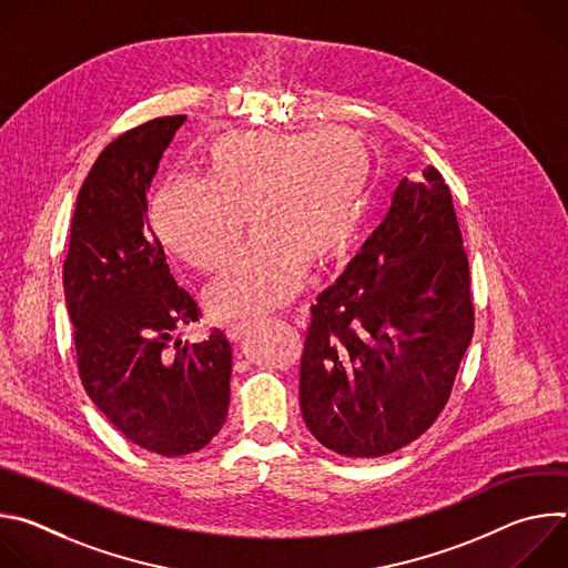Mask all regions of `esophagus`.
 I'll list each match as a JSON object with an SVG mask.
<instances>
[{
  "label": "esophagus",
  "mask_w": 568,
  "mask_h": 568,
  "mask_svg": "<svg viewBox=\"0 0 568 568\" xmlns=\"http://www.w3.org/2000/svg\"><path fill=\"white\" fill-rule=\"evenodd\" d=\"M256 326L254 321H237V323H231L229 326V331H226V335H229V339L231 342H240L242 337H247L250 333H252V328Z\"/></svg>",
  "instance_id": "esophagus-1"
}]
</instances>
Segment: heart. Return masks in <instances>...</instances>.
<instances>
[{
	"label": "heart",
	"mask_w": 568,
	"mask_h": 568,
	"mask_svg": "<svg viewBox=\"0 0 568 568\" xmlns=\"http://www.w3.org/2000/svg\"><path fill=\"white\" fill-rule=\"evenodd\" d=\"M200 166L202 180L156 189L150 220L164 247L204 274L229 263L250 220L254 242L209 294L217 316L278 307L305 270L337 263L359 231L368 150L346 130L222 134L202 150Z\"/></svg>",
	"instance_id": "b5f03b06"
}]
</instances>
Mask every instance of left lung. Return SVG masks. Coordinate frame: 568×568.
Instances as JSON below:
<instances>
[{
	"label": "left lung",
	"mask_w": 568,
	"mask_h": 568,
	"mask_svg": "<svg viewBox=\"0 0 568 568\" xmlns=\"http://www.w3.org/2000/svg\"><path fill=\"white\" fill-rule=\"evenodd\" d=\"M310 307L298 399L312 436L348 458L420 438L474 335L469 263L452 191L429 166Z\"/></svg>",
	"instance_id": "left-lung-1"
}]
</instances>
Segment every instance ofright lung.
<instances>
[{"mask_svg":"<svg viewBox=\"0 0 568 568\" xmlns=\"http://www.w3.org/2000/svg\"><path fill=\"white\" fill-rule=\"evenodd\" d=\"M186 121L152 119L116 136L80 186L62 265L78 375L99 412L141 449L184 456L222 429L231 346L175 333L202 316L148 224L161 154Z\"/></svg>","mask_w":568,"mask_h":568,"instance_id":"add662e5","label":"right lung"}]
</instances>
